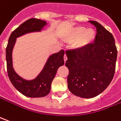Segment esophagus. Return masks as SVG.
Returning <instances> with one entry per match:
<instances>
[{
	"mask_svg": "<svg viewBox=\"0 0 121 121\" xmlns=\"http://www.w3.org/2000/svg\"><path fill=\"white\" fill-rule=\"evenodd\" d=\"M64 60L65 62V61H66V60H68V57H67V56H66L65 54L64 56Z\"/></svg>",
	"mask_w": 121,
	"mask_h": 121,
	"instance_id": "34e87169",
	"label": "esophagus"
}]
</instances>
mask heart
I'll return each instance as SVG.
<instances>
[{
    "instance_id": "obj_1",
    "label": "heart",
    "mask_w": 121,
    "mask_h": 121,
    "mask_svg": "<svg viewBox=\"0 0 121 121\" xmlns=\"http://www.w3.org/2000/svg\"><path fill=\"white\" fill-rule=\"evenodd\" d=\"M96 33L92 29H88L84 27H76L73 28L69 34L68 38L70 41H75L74 47L82 48L90 44L95 39Z\"/></svg>"
}]
</instances>
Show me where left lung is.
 <instances>
[{
    "mask_svg": "<svg viewBox=\"0 0 121 121\" xmlns=\"http://www.w3.org/2000/svg\"><path fill=\"white\" fill-rule=\"evenodd\" d=\"M96 29L93 43L68 50V87L74 95L94 98L102 93L114 77L117 49L112 35L100 23L90 21Z\"/></svg>",
    "mask_w": 121,
    "mask_h": 121,
    "instance_id": "left-lung-1",
    "label": "left lung"
}]
</instances>
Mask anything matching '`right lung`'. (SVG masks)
<instances>
[{
	"instance_id": "add662e5",
	"label": "right lung",
	"mask_w": 121,
	"mask_h": 121,
	"mask_svg": "<svg viewBox=\"0 0 121 121\" xmlns=\"http://www.w3.org/2000/svg\"><path fill=\"white\" fill-rule=\"evenodd\" d=\"M46 25L47 23L41 19H28L12 32L6 48V68L10 81L21 94L31 98L43 97L49 93L57 69L64 64V51L61 49L50 56L41 73L32 80H26L15 72L13 67L12 52L17 37L28 33L40 31Z\"/></svg>"
}]
</instances>
